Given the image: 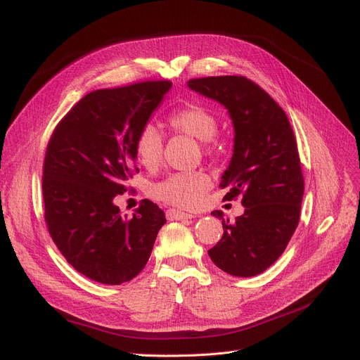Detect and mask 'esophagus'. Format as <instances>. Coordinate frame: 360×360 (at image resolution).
<instances>
[{"label":"esophagus","mask_w":360,"mask_h":360,"mask_svg":"<svg viewBox=\"0 0 360 360\" xmlns=\"http://www.w3.org/2000/svg\"><path fill=\"white\" fill-rule=\"evenodd\" d=\"M167 217L169 221H183V219H192L193 214L184 213V212H180V210H176V209H169L167 212Z\"/></svg>","instance_id":"esophagus-1"}]
</instances>
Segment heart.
Returning <instances> with one entry per match:
<instances>
[{
    "instance_id": "1",
    "label": "heart",
    "mask_w": 360,
    "mask_h": 360,
    "mask_svg": "<svg viewBox=\"0 0 360 360\" xmlns=\"http://www.w3.org/2000/svg\"><path fill=\"white\" fill-rule=\"evenodd\" d=\"M169 127L177 134H186L201 141L205 151H212L213 136L217 132L216 117L202 106L188 105L172 112L168 118ZM163 138L153 124H146L135 139L138 160L147 168H155L162 159ZM210 188V179L202 171H183L169 174L168 177L151 186V197L181 209L197 207Z\"/></svg>"
}]
</instances>
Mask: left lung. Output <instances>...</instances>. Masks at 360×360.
Listing matches in <instances>:
<instances>
[{
  "instance_id": "8db88e82",
  "label": "left lung",
  "mask_w": 360,
  "mask_h": 360,
  "mask_svg": "<svg viewBox=\"0 0 360 360\" xmlns=\"http://www.w3.org/2000/svg\"><path fill=\"white\" fill-rule=\"evenodd\" d=\"M188 86L225 106L234 127L230 165L221 188L225 198H242L245 213L224 219V236L209 257L233 276L263 274L284 252L300 217L303 176L296 138L282 108L245 76H209Z\"/></svg>"
}]
</instances>
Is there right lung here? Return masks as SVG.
Segmentation results:
<instances>
[{
  "label": "right lung",
  "instance_id": "1",
  "mask_svg": "<svg viewBox=\"0 0 360 360\" xmlns=\"http://www.w3.org/2000/svg\"><path fill=\"white\" fill-rule=\"evenodd\" d=\"M147 81L91 91L53 130L43 163L45 219L76 271L106 285L134 279L150 258L165 213L144 200L132 217L114 204L135 168V139L169 91Z\"/></svg>",
  "mask_w": 360,
  "mask_h": 360
}]
</instances>
